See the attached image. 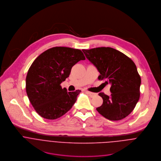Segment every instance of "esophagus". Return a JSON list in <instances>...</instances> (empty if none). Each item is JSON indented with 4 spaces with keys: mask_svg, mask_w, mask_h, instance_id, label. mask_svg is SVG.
Here are the masks:
<instances>
[{
    "mask_svg": "<svg viewBox=\"0 0 161 161\" xmlns=\"http://www.w3.org/2000/svg\"><path fill=\"white\" fill-rule=\"evenodd\" d=\"M86 93L89 96H91V97L96 96V93H94V92H89V91H86Z\"/></svg>",
    "mask_w": 161,
    "mask_h": 161,
    "instance_id": "1",
    "label": "esophagus"
}]
</instances>
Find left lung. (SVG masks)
I'll use <instances>...</instances> for the list:
<instances>
[{
	"mask_svg": "<svg viewBox=\"0 0 161 161\" xmlns=\"http://www.w3.org/2000/svg\"><path fill=\"white\" fill-rule=\"evenodd\" d=\"M100 73L98 79L110 84L111 96L100 92L103 104L96 109L104 118L118 121L126 117L140 98L141 78L135 63L121 52L110 47L82 50Z\"/></svg>",
	"mask_w": 161,
	"mask_h": 161,
	"instance_id": "1",
	"label": "left lung"
}]
</instances>
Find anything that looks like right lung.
Returning <instances> with one entry per match:
<instances>
[{"label":"right lung","mask_w":161,"mask_h":161,"mask_svg":"<svg viewBox=\"0 0 161 161\" xmlns=\"http://www.w3.org/2000/svg\"><path fill=\"white\" fill-rule=\"evenodd\" d=\"M85 59L80 50L56 47L43 52L35 60L27 74L26 90L40 116L55 119L72 108L81 91L67 92L60 84L69 77L72 67Z\"/></svg>","instance_id":"add662e5"}]
</instances>
